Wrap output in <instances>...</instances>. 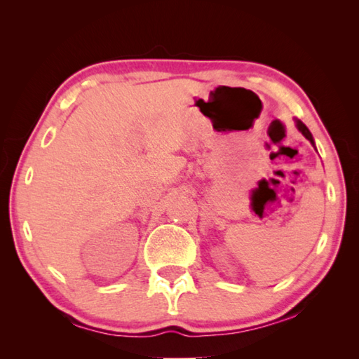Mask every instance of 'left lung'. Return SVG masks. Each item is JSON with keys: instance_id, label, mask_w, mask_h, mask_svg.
I'll return each instance as SVG.
<instances>
[{"instance_id": "1", "label": "left lung", "mask_w": 359, "mask_h": 359, "mask_svg": "<svg viewBox=\"0 0 359 359\" xmlns=\"http://www.w3.org/2000/svg\"><path fill=\"white\" fill-rule=\"evenodd\" d=\"M294 121H296V128H297V129H299V133H302V135H304V137H306V139H307V140H310V143H311V144H313V147H315V140H313V135H311V133L309 131V128H307L306 125H304L301 120H297V118H294Z\"/></svg>"}]
</instances>
